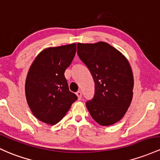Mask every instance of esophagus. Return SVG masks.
<instances>
[{"mask_svg":"<svg viewBox=\"0 0 160 160\" xmlns=\"http://www.w3.org/2000/svg\"><path fill=\"white\" fill-rule=\"evenodd\" d=\"M76 95L77 96V98H78V100H80L82 98V92H80V91H78V92H76Z\"/></svg>","mask_w":160,"mask_h":160,"instance_id":"obj_1","label":"esophagus"}]
</instances>
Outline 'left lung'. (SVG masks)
<instances>
[{"label":"left lung","instance_id":"left-lung-1","mask_svg":"<svg viewBox=\"0 0 160 160\" xmlns=\"http://www.w3.org/2000/svg\"><path fill=\"white\" fill-rule=\"evenodd\" d=\"M77 54L95 82L94 97L86 103L89 114L102 126L115 124L132 101L134 76L128 61L104 42L77 43Z\"/></svg>","mask_w":160,"mask_h":160}]
</instances>
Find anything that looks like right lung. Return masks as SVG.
<instances>
[{
  "mask_svg": "<svg viewBox=\"0 0 160 160\" xmlns=\"http://www.w3.org/2000/svg\"><path fill=\"white\" fill-rule=\"evenodd\" d=\"M76 48V43L45 48L29 68L25 83L26 101L34 116L41 122L57 124L77 99L69 90L64 77Z\"/></svg>",
  "mask_w": 160,
  "mask_h": 160,
  "instance_id": "add662e5",
  "label": "right lung"
}]
</instances>
